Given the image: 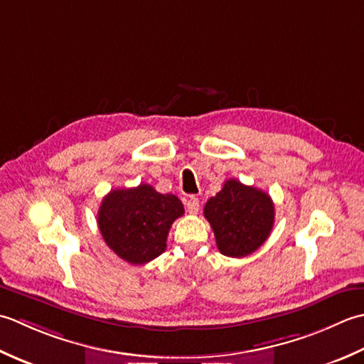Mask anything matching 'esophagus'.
Here are the masks:
<instances>
[{"label":"esophagus","instance_id":"obj_1","mask_svg":"<svg viewBox=\"0 0 364 364\" xmlns=\"http://www.w3.org/2000/svg\"><path fill=\"white\" fill-rule=\"evenodd\" d=\"M187 209L191 215H196L199 210V199L196 196H188L187 198Z\"/></svg>","mask_w":364,"mask_h":364}]
</instances>
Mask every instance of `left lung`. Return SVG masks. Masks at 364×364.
<instances>
[{"label":"left lung","instance_id":"8db88e82","mask_svg":"<svg viewBox=\"0 0 364 364\" xmlns=\"http://www.w3.org/2000/svg\"><path fill=\"white\" fill-rule=\"evenodd\" d=\"M204 217L213 229L220 253L243 257L255 253L269 239L275 205L265 191L229 179L205 203Z\"/></svg>","mask_w":364,"mask_h":364}]
</instances>
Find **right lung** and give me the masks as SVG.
<instances>
[{
    "label": "right lung",
    "mask_w": 364,
    "mask_h": 364,
    "mask_svg": "<svg viewBox=\"0 0 364 364\" xmlns=\"http://www.w3.org/2000/svg\"><path fill=\"white\" fill-rule=\"evenodd\" d=\"M183 215L174 195H161L149 183L111 190L102 199L97 223L103 240L124 261L143 265L166 250L169 228Z\"/></svg>",
    "instance_id": "right-lung-1"
}]
</instances>
